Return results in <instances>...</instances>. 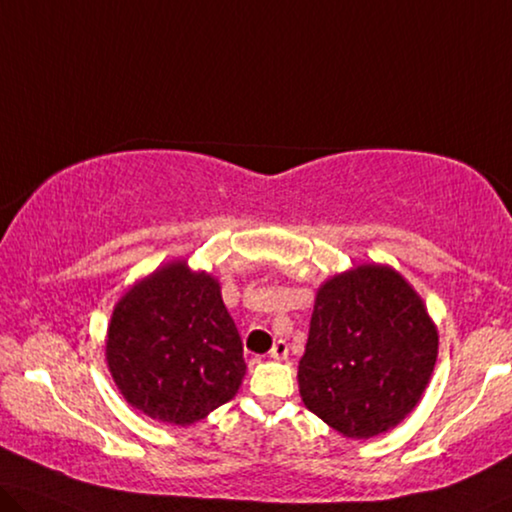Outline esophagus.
<instances>
[{
  "label": "esophagus",
  "mask_w": 512,
  "mask_h": 512,
  "mask_svg": "<svg viewBox=\"0 0 512 512\" xmlns=\"http://www.w3.org/2000/svg\"><path fill=\"white\" fill-rule=\"evenodd\" d=\"M287 354H289V345H287L285 340L273 342V347H271V352H269L271 358H276V361H282V358H287Z\"/></svg>",
  "instance_id": "34e87169"
}]
</instances>
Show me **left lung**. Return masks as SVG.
I'll return each mask as SVG.
<instances>
[{
    "instance_id": "8db88e82",
    "label": "left lung",
    "mask_w": 512,
    "mask_h": 512,
    "mask_svg": "<svg viewBox=\"0 0 512 512\" xmlns=\"http://www.w3.org/2000/svg\"><path fill=\"white\" fill-rule=\"evenodd\" d=\"M437 345L421 296L400 273L356 266L319 289L299 363L301 398L345 437H375L421 400Z\"/></svg>"
}]
</instances>
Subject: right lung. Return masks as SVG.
<instances>
[{"mask_svg": "<svg viewBox=\"0 0 512 512\" xmlns=\"http://www.w3.org/2000/svg\"><path fill=\"white\" fill-rule=\"evenodd\" d=\"M105 352L124 398L174 425L200 421L232 400L246 372L218 282L183 262L156 271L117 303Z\"/></svg>", "mask_w": 512, "mask_h": 512, "instance_id": "add662e5", "label": "right lung"}]
</instances>
